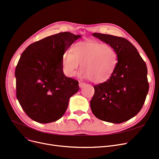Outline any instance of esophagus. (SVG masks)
Wrapping results in <instances>:
<instances>
[{"instance_id": "obj_1", "label": "esophagus", "mask_w": 159, "mask_h": 159, "mask_svg": "<svg viewBox=\"0 0 159 159\" xmlns=\"http://www.w3.org/2000/svg\"><path fill=\"white\" fill-rule=\"evenodd\" d=\"M86 86V84H85V83H83V82H79V87L80 88H83Z\"/></svg>"}]
</instances>
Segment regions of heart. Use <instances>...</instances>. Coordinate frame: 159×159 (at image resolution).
Returning <instances> with one entry per match:
<instances>
[{
	"label": "heart",
	"instance_id": "obj_1",
	"mask_svg": "<svg viewBox=\"0 0 159 159\" xmlns=\"http://www.w3.org/2000/svg\"><path fill=\"white\" fill-rule=\"evenodd\" d=\"M64 73L73 77L81 64L79 75L90 79L95 84H102L115 73L118 64V56L114 48L95 40L79 41L70 50L66 51L62 58Z\"/></svg>",
	"mask_w": 159,
	"mask_h": 159
}]
</instances>
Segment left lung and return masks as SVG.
Here are the masks:
<instances>
[{
	"label": "left lung",
	"mask_w": 159,
	"mask_h": 159,
	"mask_svg": "<svg viewBox=\"0 0 159 159\" xmlns=\"http://www.w3.org/2000/svg\"><path fill=\"white\" fill-rule=\"evenodd\" d=\"M93 36L114 48L118 64L113 76L94 86L90 107L98 119L114 124L126 122L140 111L148 93L147 66L127 39L102 33Z\"/></svg>",
	"instance_id": "left-lung-1"
}]
</instances>
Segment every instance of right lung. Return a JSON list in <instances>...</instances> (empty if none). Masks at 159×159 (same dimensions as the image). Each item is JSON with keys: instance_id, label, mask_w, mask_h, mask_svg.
I'll return each mask as SVG.
<instances>
[{"instance_id": "1", "label": "right lung", "mask_w": 159, "mask_h": 159, "mask_svg": "<svg viewBox=\"0 0 159 159\" xmlns=\"http://www.w3.org/2000/svg\"><path fill=\"white\" fill-rule=\"evenodd\" d=\"M81 35L62 32L32 43L15 69L16 98L24 112L39 123L60 119L79 82L63 73L64 53Z\"/></svg>"}]
</instances>
